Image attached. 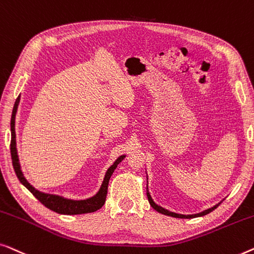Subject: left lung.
<instances>
[{"label":"left lung","instance_id":"1","mask_svg":"<svg viewBox=\"0 0 254 254\" xmlns=\"http://www.w3.org/2000/svg\"><path fill=\"white\" fill-rule=\"evenodd\" d=\"M147 174V173H146ZM147 183H148V176H147ZM146 194H147V198H148V201L149 203H151V206L154 208L156 212L161 213L163 214V215H167V216H173V217H177V219H194V217H200V216H203L206 215V214H208L212 212V210H214L216 208L217 206L220 205L221 201L219 203H216V205H214L213 207H210V208H207L205 210H202V212L200 213H197V214H188V215H185V214H178V213H174V212H170V210H168L166 208H163V207H161L160 205H158V203L154 202V200L152 199L151 197V193H149L148 191V187L146 188Z\"/></svg>","mask_w":254,"mask_h":254}]
</instances>
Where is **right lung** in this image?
<instances>
[{"instance_id": "obj_1", "label": "right lung", "mask_w": 254, "mask_h": 254, "mask_svg": "<svg viewBox=\"0 0 254 254\" xmlns=\"http://www.w3.org/2000/svg\"><path fill=\"white\" fill-rule=\"evenodd\" d=\"M20 101V95L17 98L15 106L12 109V115H11V122H10V130H11V142H10V152H11V159H12V166L15 169V173L18 177V180L32 194L40 201L42 205H45L47 208L54 210V212L59 214H64V215H77V214H86L95 212L101 208L103 203L106 202L107 197V190H108V183L110 177L114 173V170L116 169L117 164L121 163L126 158V154L120 155L119 158L115 160L112 166L107 169L105 177H103L102 184L100 187L99 191L96 192L94 195H92L90 198L86 199H69L64 198L62 195L59 194H52V193H46V192H41L35 189L33 185L28 183L26 178H25L23 171H21L19 158H18V152H17V146H16V131H15V120H16V114L17 109H18V105Z\"/></svg>"}]
</instances>
